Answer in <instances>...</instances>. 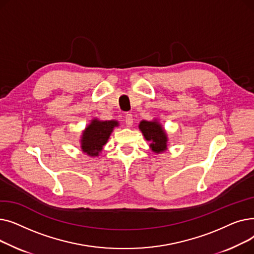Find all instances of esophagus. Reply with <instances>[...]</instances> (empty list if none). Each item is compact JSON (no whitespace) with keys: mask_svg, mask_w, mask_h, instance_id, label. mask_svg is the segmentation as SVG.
Wrapping results in <instances>:
<instances>
[{"mask_svg":"<svg viewBox=\"0 0 254 254\" xmlns=\"http://www.w3.org/2000/svg\"><path fill=\"white\" fill-rule=\"evenodd\" d=\"M125 122H126V124H127V127H131V126H132V123H134V119H132V115L129 114V113H127V114L126 115V117H125Z\"/></svg>","mask_w":254,"mask_h":254,"instance_id":"1","label":"esophagus"}]
</instances>
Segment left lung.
Instances as JSON below:
<instances>
[{
  "mask_svg": "<svg viewBox=\"0 0 254 254\" xmlns=\"http://www.w3.org/2000/svg\"><path fill=\"white\" fill-rule=\"evenodd\" d=\"M139 128L142 131L144 138L150 142V148L156 153H161L167 150L168 137L166 131L162 127L156 119L152 122L142 120L139 125Z\"/></svg>",
  "mask_w": 254,
  "mask_h": 254,
  "instance_id": "1",
  "label": "left lung"
}]
</instances>
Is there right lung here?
Instances as JSON below:
<instances>
[{"instance_id":"right-lung-1","label":"right lung","mask_w":254,"mask_h":254,"mask_svg":"<svg viewBox=\"0 0 254 254\" xmlns=\"http://www.w3.org/2000/svg\"><path fill=\"white\" fill-rule=\"evenodd\" d=\"M115 127H118L116 120L101 122L98 119H92L82 132V151L89 156H99V153L103 150V146L108 141Z\"/></svg>"}]
</instances>
